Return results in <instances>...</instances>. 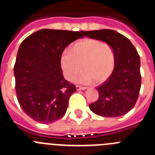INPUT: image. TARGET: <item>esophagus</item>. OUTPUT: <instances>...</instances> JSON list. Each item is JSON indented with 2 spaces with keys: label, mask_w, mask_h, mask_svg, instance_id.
Returning <instances> with one entry per match:
<instances>
[{
  "label": "esophagus",
  "mask_w": 155,
  "mask_h": 155,
  "mask_svg": "<svg viewBox=\"0 0 155 155\" xmlns=\"http://www.w3.org/2000/svg\"><path fill=\"white\" fill-rule=\"evenodd\" d=\"M76 89L78 91H80V90H84L86 89L85 87H81V86H79V85H76Z\"/></svg>",
  "instance_id": "34e87169"
}]
</instances>
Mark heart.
Masks as SVG:
<instances>
[{"label":"heart","mask_w":155,"mask_h":155,"mask_svg":"<svg viewBox=\"0 0 155 155\" xmlns=\"http://www.w3.org/2000/svg\"><path fill=\"white\" fill-rule=\"evenodd\" d=\"M116 64L113 48L106 42L95 39H84L71 46L69 51L63 53L61 66L66 78L73 81L81 70L82 83L94 84L105 81L113 74ZM82 68H81V66Z\"/></svg>","instance_id":"obj_1"}]
</instances>
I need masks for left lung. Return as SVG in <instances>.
Segmentation results:
<instances>
[{
  "mask_svg": "<svg viewBox=\"0 0 155 155\" xmlns=\"http://www.w3.org/2000/svg\"><path fill=\"white\" fill-rule=\"evenodd\" d=\"M83 33L87 38L109 44L116 54L114 71L97 87L99 97L96 102L90 104V109L104 117L124 116L136 104L141 84L140 60L136 48L127 37L114 30H94Z\"/></svg>",
  "mask_w": 155,
  "mask_h": 155,
  "instance_id": "1",
  "label": "left lung"
}]
</instances>
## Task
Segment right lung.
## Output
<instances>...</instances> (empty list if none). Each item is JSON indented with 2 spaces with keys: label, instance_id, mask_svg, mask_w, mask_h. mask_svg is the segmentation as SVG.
<instances>
[{
  "label": "right lung",
  "instance_id": "obj_1",
  "mask_svg": "<svg viewBox=\"0 0 155 155\" xmlns=\"http://www.w3.org/2000/svg\"><path fill=\"white\" fill-rule=\"evenodd\" d=\"M83 31L41 29L23 40L14 67L20 106L30 118L51 124L62 118L76 87L65 80L61 57L65 48Z\"/></svg>",
  "mask_w": 155,
  "mask_h": 155
}]
</instances>
